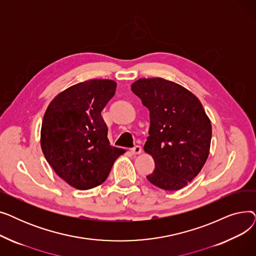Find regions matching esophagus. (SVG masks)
<instances>
[{
  "mask_svg": "<svg viewBox=\"0 0 256 256\" xmlns=\"http://www.w3.org/2000/svg\"><path fill=\"white\" fill-rule=\"evenodd\" d=\"M141 152H142V147L139 146V145H136L135 147L130 148V152L132 154H141Z\"/></svg>",
  "mask_w": 256,
  "mask_h": 256,
  "instance_id": "esophagus-1",
  "label": "esophagus"
}]
</instances>
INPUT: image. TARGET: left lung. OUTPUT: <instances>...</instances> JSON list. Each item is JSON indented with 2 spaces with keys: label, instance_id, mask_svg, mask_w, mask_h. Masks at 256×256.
I'll return each mask as SVG.
<instances>
[{
  "label": "left lung",
  "instance_id": "8db88e82",
  "mask_svg": "<svg viewBox=\"0 0 256 256\" xmlns=\"http://www.w3.org/2000/svg\"><path fill=\"white\" fill-rule=\"evenodd\" d=\"M132 91L150 110V137L144 150L152 156V184L176 191L190 182L206 162L212 126L199 100L182 86L162 78H139Z\"/></svg>",
  "mask_w": 256,
  "mask_h": 256
}]
</instances>
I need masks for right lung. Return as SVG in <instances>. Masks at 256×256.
I'll use <instances>...</instances> for the list:
<instances>
[{"label": "right lung", "instance_id": "1", "mask_svg": "<svg viewBox=\"0 0 256 256\" xmlns=\"http://www.w3.org/2000/svg\"><path fill=\"white\" fill-rule=\"evenodd\" d=\"M111 80L67 88L46 111L40 143L48 163L67 184L89 190L102 184L124 150L111 146L100 112L115 94Z\"/></svg>", "mask_w": 256, "mask_h": 256}]
</instances>
